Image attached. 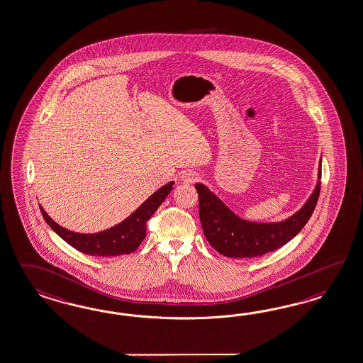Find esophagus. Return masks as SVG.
Here are the masks:
<instances>
[{
  "mask_svg": "<svg viewBox=\"0 0 363 363\" xmlns=\"http://www.w3.org/2000/svg\"><path fill=\"white\" fill-rule=\"evenodd\" d=\"M197 174L194 172V171H184L183 174H182V182L183 183H186V184H191V183H195L196 180H197Z\"/></svg>",
  "mask_w": 363,
  "mask_h": 363,
  "instance_id": "1",
  "label": "esophagus"
}]
</instances>
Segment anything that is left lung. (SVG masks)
Segmentation results:
<instances>
[{
    "mask_svg": "<svg viewBox=\"0 0 363 363\" xmlns=\"http://www.w3.org/2000/svg\"><path fill=\"white\" fill-rule=\"evenodd\" d=\"M321 159L316 186L307 201L292 216L281 221H249L234 213L218 196L203 183H196L199 213L205 238L228 258H255L277 250L291 241L308 223L320 195Z\"/></svg>",
    "mask_w": 363,
    "mask_h": 363,
    "instance_id": "1",
    "label": "left lung"
}]
</instances>
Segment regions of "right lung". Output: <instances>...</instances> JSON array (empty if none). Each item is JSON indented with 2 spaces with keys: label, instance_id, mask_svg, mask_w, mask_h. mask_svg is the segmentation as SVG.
Segmentation results:
<instances>
[{
  "label": "right lung",
  "instance_id": "1",
  "mask_svg": "<svg viewBox=\"0 0 363 363\" xmlns=\"http://www.w3.org/2000/svg\"><path fill=\"white\" fill-rule=\"evenodd\" d=\"M174 184V182H169L160 186L158 191L150 196L146 201H143L122 223H117L103 232L92 234L68 230L56 223L46 213L42 205H39V209L50 228L76 250L94 257H116L122 254H130L138 249V246L146 237V223L155 213L159 205L166 200L168 194L172 191Z\"/></svg>",
  "mask_w": 363,
  "mask_h": 363
}]
</instances>
